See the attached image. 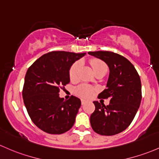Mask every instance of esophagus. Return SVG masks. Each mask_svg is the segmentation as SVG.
<instances>
[{
  "instance_id": "obj_1",
  "label": "esophagus",
  "mask_w": 159,
  "mask_h": 159,
  "mask_svg": "<svg viewBox=\"0 0 159 159\" xmlns=\"http://www.w3.org/2000/svg\"><path fill=\"white\" fill-rule=\"evenodd\" d=\"M85 102H86V100H85V99H81V104H82V105H84V104Z\"/></svg>"
}]
</instances>
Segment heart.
<instances>
[{"mask_svg":"<svg viewBox=\"0 0 159 159\" xmlns=\"http://www.w3.org/2000/svg\"><path fill=\"white\" fill-rule=\"evenodd\" d=\"M90 64H91V66L95 74L97 72H100V71H104V72L106 73V71L108 70L107 66L102 61L93 60L90 62ZM81 66H82V63L80 61L75 62L73 64L70 69V71H69V76H70L71 80L75 81V80L78 79V74H79ZM76 93L81 97H84V98H90L92 96H93L94 93H95V89L92 88L91 86H89V85L81 84L77 88Z\"/></svg>","mask_w":159,"mask_h":159,"instance_id":"obj_1","label":"heart"}]
</instances>
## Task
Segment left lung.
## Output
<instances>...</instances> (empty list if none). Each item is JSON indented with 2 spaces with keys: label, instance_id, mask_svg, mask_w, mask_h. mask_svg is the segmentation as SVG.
I'll return each mask as SVG.
<instances>
[{
  "label": "left lung",
  "instance_id": "1",
  "mask_svg": "<svg viewBox=\"0 0 159 159\" xmlns=\"http://www.w3.org/2000/svg\"><path fill=\"white\" fill-rule=\"evenodd\" d=\"M104 61L109 68L106 89L99 99H109V104L94 101L95 110L90 118L96 133L112 136L125 130L136 116L142 99L141 81L133 64L128 59L110 51L88 52Z\"/></svg>",
  "mask_w": 159,
  "mask_h": 159
}]
</instances>
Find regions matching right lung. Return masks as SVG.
<instances>
[{
    "instance_id": "obj_1",
    "label": "right lung",
    "mask_w": 159,
    "mask_h": 159,
    "mask_svg": "<svg viewBox=\"0 0 159 159\" xmlns=\"http://www.w3.org/2000/svg\"><path fill=\"white\" fill-rule=\"evenodd\" d=\"M85 54L52 51L28 69L22 90L24 104L31 121L43 131L61 134L74 125L81 100L75 96L65 100L59 93L70 81L71 66Z\"/></svg>"
}]
</instances>
